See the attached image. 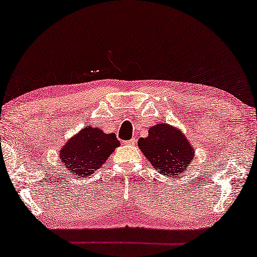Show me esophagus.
<instances>
[{
    "instance_id": "esophagus-1",
    "label": "esophagus",
    "mask_w": 257,
    "mask_h": 257,
    "mask_svg": "<svg viewBox=\"0 0 257 257\" xmlns=\"http://www.w3.org/2000/svg\"><path fill=\"white\" fill-rule=\"evenodd\" d=\"M136 143H137V139L136 138H132L131 140L126 141V145H136Z\"/></svg>"
}]
</instances>
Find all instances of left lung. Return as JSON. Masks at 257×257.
<instances>
[{"label": "left lung", "mask_w": 257, "mask_h": 257, "mask_svg": "<svg viewBox=\"0 0 257 257\" xmlns=\"http://www.w3.org/2000/svg\"><path fill=\"white\" fill-rule=\"evenodd\" d=\"M142 154L160 174L178 177L188 168L194 149L178 128L161 123L151 126L149 136L138 142Z\"/></svg>", "instance_id": "8db88e82"}]
</instances>
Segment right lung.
Segmentation results:
<instances>
[{
  "instance_id": "obj_1",
  "label": "right lung",
  "mask_w": 257,
  "mask_h": 257,
  "mask_svg": "<svg viewBox=\"0 0 257 257\" xmlns=\"http://www.w3.org/2000/svg\"><path fill=\"white\" fill-rule=\"evenodd\" d=\"M119 145L114 133L106 134L100 128L85 126L60 150V159L75 177H88Z\"/></svg>"
}]
</instances>
